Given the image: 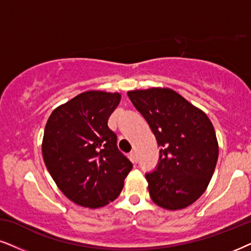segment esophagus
I'll return each mask as SVG.
<instances>
[{
	"instance_id": "obj_1",
	"label": "esophagus",
	"mask_w": 251,
	"mask_h": 251,
	"mask_svg": "<svg viewBox=\"0 0 251 251\" xmlns=\"http://www.w3.org/2000/svg\"><path fill=\"white\" fill-rule=\"evenodd\" d=\"M129 157H131V161L133 163L138 162V157H136L135 151H131V153H129Z\"/></svg>"
}]
</instances>
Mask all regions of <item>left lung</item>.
<instances>
[{
  "label": "left lung",
  "mask_w": 251,
  "mask_h": 251,
  "mask_svg": "<svg viewBox=\"0 0 251 251\" xmlns=\"http://www.w3.org/2000/svg\"><path fill=\"white\" fill-rule=\"evenodd\" d=\"M127 95L161 148L156 168L146 174L151 198L171 211L191 205L205 192L217 166L219 148L211 120L171 89Z\"/></svg>",
  "instance_id": "obj_1"
}]
</instances>
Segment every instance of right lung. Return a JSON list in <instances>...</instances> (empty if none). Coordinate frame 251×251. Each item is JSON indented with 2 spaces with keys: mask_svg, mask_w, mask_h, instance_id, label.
I'll return each mask as SVG.
<instances>
[{
  "mask_svg": "<svg viewBox=\"0 0 251 251\" xmlns=\"http://www.w3.org/2000/svg\"><path fill=\"white\" fill-rule=\"evenodd\" d=\"M119 94L87 91L56 107L43 139V157L63 195L89 208L113 201L133 164L107 126Z\"/></svg>",
  "mask_w": 251,
  "mask_h": 251,
  "instance_id": "1",
  "label": "right lung"
}]
</instances>
